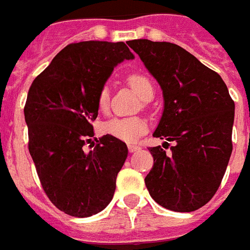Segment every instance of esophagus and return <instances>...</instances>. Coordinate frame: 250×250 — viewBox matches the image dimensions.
<instances>
[{
  "label": "esophagus",
  "mask_w": 250,
  "mask_h": 250,
  "mask_svg": "<svg viewBox=\"0 0 250 250\" xmlns=\"http://www.w3.org/2000/svg\"><path fill=\"white\" fill-rule=\"evenodd\" d=\"M127 149H129V152H135L138 149H141V147L137 145H129L127 146Z\"/></svg>",
  "instance_id": "1"
}]
</instances>
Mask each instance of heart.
<instances>
[{
	"mask_svg": "<svg viewBox=\"0 0 250 250\" xmlns=\"http://www.w3.org/2000/svg\"><path fill=\"white\" fill-rule=\"evenodd\" d=\"M127 83L130 85L142 99L153 94V87L151 81L143 73H131L127 76ZM109 102V91L107 86L102 87L98 94V107L102 111L107 108ZM148 130L147 120L142 117H113L104 124L103 131L125 143H133Z\"/></svg>",
	"mask_w": 250,
	"mask_h": 250,
	"instance_id": "heart-1",
	"label": "heart"
}]
</instances>
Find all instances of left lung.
I'll use <instances>...</instances> for the list:
<instances>
[{"mask_svg": "<svg viewBox=\"0 0 250 250\" xmlns=\"http://www.w3.org/2000/svg\"><path fill=\"white\" fill-rule=\"evenodd\" d=\"M127 45L163 89L164 112L153 137L175 142L170 154L161 146L148 148L153 167L146 187L169 210H197L214 196L226 171L235 103L221 76L181 46L149 40Z\"/></svg>", "mask_w": 250, "mask_h": 250, "instance_id": "left-lung-1", "label": "left lung"}]
</instances>
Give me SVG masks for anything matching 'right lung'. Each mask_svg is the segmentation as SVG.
I'll return each mask as SVG.
<instances>
[{"label": "right lung", "instance_id": "obj_1", "mask_svg": "<svg viewBox=\"0 0 250 250\" xmlns=\"http://www.w3.org/2000/svg\"><path fill=\"white\" fill-rule=\"evenodd\" d=\"M133 58L124 42L69 43L29 87L28 149L43 191L65 214L90 217L112 200L126 145L107 134L89 153L83 146L94 137L99 90L115 65Z\"/></svg>", "mask_w": 250, "mask_h": 250}]
</instances>
